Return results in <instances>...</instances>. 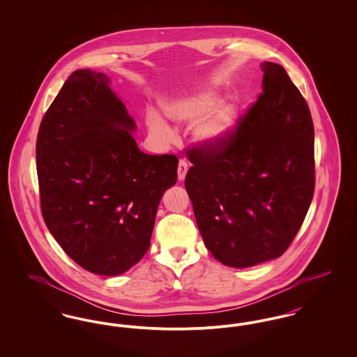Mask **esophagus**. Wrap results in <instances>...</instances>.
<instances>
[{"label":"esophagus","mask_w":357,"mask_h":357,"mask_svg":"<svg viewBox=\"0 0 357 357\" xmlns=\"http://www.w3.org/2000/svg\"><path fill=\"white\" fill-rule=\"evenodd\" d=\"M187 170H188V163H187L186 160L181 159V160H179V165H178V178H179V181H183V179H185Z\"/></svg>","instance_id":"34e87169"}]
</instances>
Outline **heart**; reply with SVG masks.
Returning <instances> with one entry per match:
<instances>
[{"label":"heart","mask_w":357,"mask_h":357,"mask_svg":"<svg viewBox=\"0 0 357 357\" xmlns=\"http://www.w3.org/2000/svg\"><path fill=\"white\" fill-rule=\"evenodd\" d=\"M220 104V98L213 91H204L190 98L174 99L165 104V111L171 119L178 121H198L210 115ZM237 108L233 104H223L199 127L197 136L206 147H217L223 144L233 134L237 124ZM149 128L153 134L170 139V127L155 111L146 115Z\"/></svg>","instance_id":"obj_1"}]
</instances>
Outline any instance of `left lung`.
Instances as JSON below:
<instances>
[{"label": "left lung", "instance_id": "obj_1", "mask_svg": "<svg viewBox=\"0 0 357 357\" xmlns=\"http://www.w3.org/2000/svg\"><path fill=\"white\" fill-rule=\"evenodd\" d=\"M261 67L262 92L230 137L187 153L185 186L204 246L230 268L284 255L314 192L309 107L280 64Z\"/></svg>", "mask_w": 357, "mask_h": 357}]
</instances>
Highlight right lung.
<instances>
[{
  "instance_id": "add662e5",
  "label": "right lung",
  "mask_w": 357,
  "mask_h": 357,
  "mask_svg": "<svg viewBox=\"0 0 357 357\" xmlns=\"http://www.w3.org/2000/svg\"><path fill=\"white\" fill-rule=\"evenodd\" d=\"M132 130L109 79L89 69L69 76L38 128L43 218L88 272L118 275L143 258L160 198L176 182L178 158L142 153Z\"/></svg>"
}]
</instances>
